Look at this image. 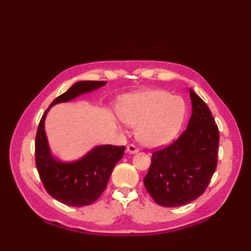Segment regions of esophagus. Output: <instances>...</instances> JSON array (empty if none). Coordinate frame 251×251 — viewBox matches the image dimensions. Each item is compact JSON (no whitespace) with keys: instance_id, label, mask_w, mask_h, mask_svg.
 <instances>
[{"instance_id":"obj_1","label":"esophagus","mask_w":251,"mask_h":251,"mask_svg":"<svg viewBox=\"0 0 251 251\" xmlns=\"http://www.w3.org/2000/svg\"><path fill=\"white\" fill-rule=\"evenodd\" d=\"M139 152V149H138L135 145H129L127 146V153L129 154H135Z\"/></svg>"}]
</instances>
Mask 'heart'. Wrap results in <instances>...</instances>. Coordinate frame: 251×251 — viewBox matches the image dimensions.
I'll return each mask as SVG.
<instances>
[{"mask_svg": "<svg viewBox=\"0 0 251 251\" xmlns=\"http://www.w3.org/2000/svg\"><path fill=\"white\" fill-rule=\"evenodd\" d=\"M185 112L183 98L163 89L126 95L119 106L121 120L137 126L138 140L150 148L166 146L175 139L182 127Z\"/></svg>", "mask_w": 251, "mask_h": 251, "instance_id": "b5f03b06", "label": "heart"}]
</instances>
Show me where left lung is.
Returning a JSON list of instances; mask_svg holds the SVG:
<instances>
[{"mask_svg": "<svg viewBox=\"0 0 251 251\" xmlns=\"http://www.w3.org/2000/svg\"><path fill=\"white\" fill-rule=\"evenodd\" d=\"M188 127L172 145L153 152L143 179L156 204L178 207L195 201L209 184L218 162L219 130L207 104L190 89Z\"/></svg>", "mask_w": 251, "mask_h": 251, "instance_id": "left-lung-1", "label": "left lung"}]
</instances>
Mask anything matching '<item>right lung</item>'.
<instances>
[{
	"instance_id": "obj_1",
	"label": "right lung",
	"mask_w": 251,
	"mask_h": 251,
	"mask_svg": "<svg viewBox=\"0 0 251 251\" xmlns=\"http://www.w3.org/2000/svg\"><path fill=\"white\" fill-rule=\"evenodd\" d=\"M105 81H79L52 101L42 116L35 138V165L47 193L68 206L93 204L104 191L125 147L102 145L93 148L81 158L63 162L52 155L45 132V119L51 106L69 102L78 96L104 86Z\"/></svg>"
}]
</instances>
